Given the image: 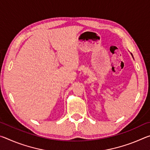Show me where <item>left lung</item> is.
<instances>
[{
  "mask_svg": "<svg viewBox=\"0 0 150 150\" xmlns=\"http://www.w3.org/2000/svg\"><path fill=\"white\" fill-rule=\"evenodd\" d=\"M131 55H132V57H133V55H132V54H131ZM133 58H134V57H133Z\"/></svg>",
  "mask_w": 150,
  "mask_h": 150,
  "instance_id": "1",
  "label": "left lung"
}]
</instances>
